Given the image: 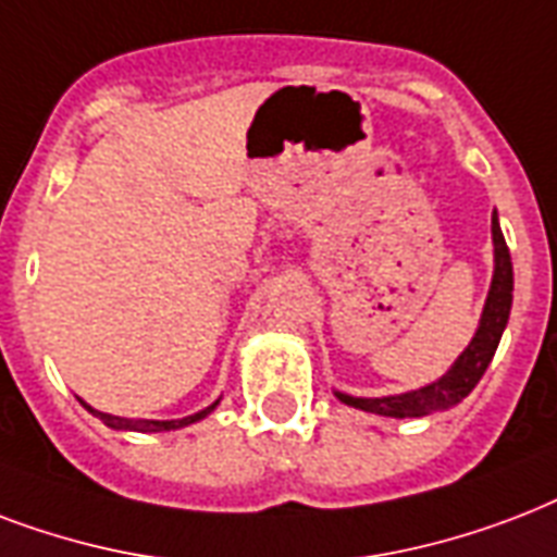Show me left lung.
Masks as SVG:
<instances>
[{"mask_svg":"<svg viewBox=\"0 0 557 557\" xmlns=\"http://www.w3.org/2000/svg\"><path fill=\"white\" fill-rule=\"evenodd\" d=\"M491 244H494V275H491L485 308H482L476 334L462 355L456 357L454 366L438 381L426 383L421 389L400 392V395L357 398L348 392H334L343 404L386 418H424L456 407L471 395L473 386L480 383V377L488 369L491 357L497 351L499 337L508 325V313H511V299H515V270H511V256H508L506 238L499 230L497 211L491 214Z\"/></svg>","mask_w":557,"mask_h":557,"instance_id":"8db88e82","label":"left lung"}]
</instances>
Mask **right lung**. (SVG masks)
I'll return each instance as SVG.
<instances>
[{
	"label": "right lung",
	"mask_w": 557,
	"mask_h": 557,
	"mask_svg": "<svg viewBox=\"0 0 557 557\" xmlns=\"http://www.w3.org/2000/svg\"><path fill=\"white\" fill-rule=\"evenodd\" d=\"M220 404V398L211 404V407L200 409V412H194V416L185 418H171V421H150V418H122V416H110V412H101V409H92L89 404H84L95 418H101L103 424L110 426V430H122V433H168V430H180V426H188L194 421H202L206 416L214 412V407Z\"/></svg>",
	"instance_id": "1"
}]
</instances>
